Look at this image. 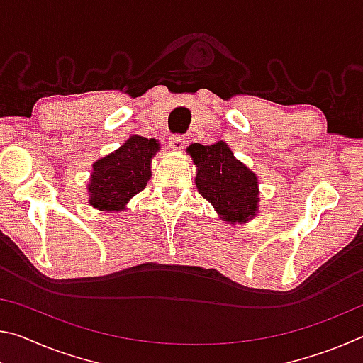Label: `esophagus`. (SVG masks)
<instances>
[{
  "label": "esophagus",
  "instance_id": "1",
  "mask_svg": "<svg viewBox=\"0 0 363 363\" xmlns=\"http://www.w3.org/2000/svg\"><path fill=\"white\" fill-rule=\"evenodd\" d=\"M186 138L184 136H179V134H174V136L169 138V147L173 150H182L184 145H186Z\"/></svg>",
  "mask_w": 363,
  "mask_h": 363
}]
</instances>
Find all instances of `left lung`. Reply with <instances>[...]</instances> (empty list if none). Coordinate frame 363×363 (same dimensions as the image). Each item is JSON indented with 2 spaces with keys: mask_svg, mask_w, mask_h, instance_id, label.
Masks as SVG:
<instances>
[{
  "mask_svg": "<svg viewBox=\"0 0 363 363\" xmlns=\"http://www.w3.org/2000/svg\"><path fill=\"white\" fill-rule=\"evenodd\" d=\"M187 153L192 157L199 192L213 205L227 224H243L259 210L257 176L233 157L224 140L211 145L192 144Z\"/></svg>",
  "mask_w": 363,
  "mask_h": 363,
  "instance_id": "obj_1",
  "label": "left lung"
}]
</instances>
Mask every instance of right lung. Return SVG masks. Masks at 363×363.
I'll return each instance as SVG.
<instances>
[{
  "instance_id": "right-lung-1",
  "label": "right lung",
  "mask_w": 363,
  "mask_h": 363,
  "mask_svg": "<svg viewBox=\"0 0 363 363\" xmlns=\"http://www.w3.org/2000/svg\"><path fill=\"white\" fill-rule=\"evenodd\" d=\"M158 150V140L134 134L120 149L97 160L88 184L89 205L101 211L125 210L149 182L150 162Z\"/></svg>"
}]
</instances>
